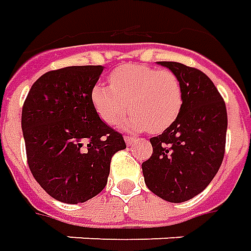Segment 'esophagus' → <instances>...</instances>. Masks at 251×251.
I'll return each instance as SVG.
<instances>
[{"label": "esophagus", "mask_w": 251, "mask_h": 251, "mask_svg": "<svg viewBox=\"0 0 251 251\" xmlns=\"http://www.w3.org/2000/svg\"><path fill=\"white\" fill-rule=\"evenodd\" d=\"M134 141H136V139H134V137H129V136H125V143L127 144V146H132Z\"/></svg>", "instance_id": "obj_1"}]
</instances>
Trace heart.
Wrapping results in <instances>:
<instances>
[{
    "label": "heart",
    "instance_id": "1",
    "mask_svg": "<svg viewBox=\"0 0 251 251\" xmlns=\"http://www.w3.org/2000/svg\"><path fill=\"white\" fill-rule=\"evenodd\" d=\"M110 86L96 85L92 103L103 122L117 125L127 110L132 115L122 124L129 132L161 133L175 122L183 107L180 78L169 70L126 64L110 74Z\"/></svg>",
    "mask_w": 251,
    "mask_h": 251
}]
</instances>
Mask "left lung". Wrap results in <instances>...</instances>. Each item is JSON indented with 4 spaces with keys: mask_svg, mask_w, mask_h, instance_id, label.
<instances>
[{
    "mask_svg": "<svg viewBox=\"0 0 251 251\" xmlns=\"http://www.w3.org/2000/svg\"><path fill=\"white\" fill-rule=\"evenodd\" d=\"M180 78L183 107L165 132L150 140L152 155L143 162L148 190L172 203L190 201L217 175L226 151V103L201 70L158 61Z\"/></svg>",
    "mask_w": 251,
    "mask_h": 251,
    "instance_id": "8db88e82",
    "label": "left lung"
}]
</instances>
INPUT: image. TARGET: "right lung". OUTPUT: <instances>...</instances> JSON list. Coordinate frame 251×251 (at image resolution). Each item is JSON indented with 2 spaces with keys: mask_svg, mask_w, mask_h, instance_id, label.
I'll use <instances>...</instances> for the list:
<instances>
[{
  "mask_svg": "<svg viewBox=\"0 0 251 251\" xmlns=\"http://www.w3.org/2000/svg\"><path fill=\"white\" fill-rule=\"evenodd\" d=\"M103 66H71L40 76L22 110L28 168L56 201L82 203L104 190L122 134L103 122L92 89Z\"/></svg>",
  "mask_w": 251,
  "mask_h": 251,
  "instance_id": "add662e5",
  "label": "right lung"
}]
</instances>
